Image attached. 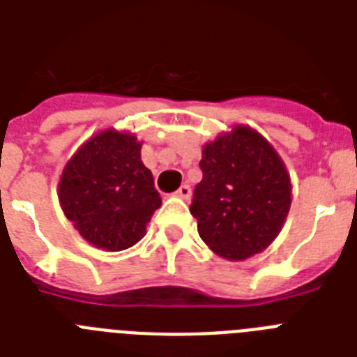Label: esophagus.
Listing matches in <instances>:
<instances>
[{"label":"esophagus","instance_id":"1","mask_svg":"<svg viewBox=\"0 0 357 357\" xmlns=\"http://www.w3.org/2000/svg\"><path fill=\"white\" fill-rule=\"evenodd\" d=\"M174 195L178 196V198H183V200H189V198H190V187H189V185H181V187H179V189L176 190Z\"/></svg>","mask_w":357,"mask_h":357}]
</instances>
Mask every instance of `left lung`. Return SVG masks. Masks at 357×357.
Masks as SVG:
<instances>
[{
    "mask_svg": "<svg viewBox=\"0 0 357 357\" xmlns=\"http://www.w3.org/2000/svg\"><path fill=\"white\" fill-rule=\"evenodd\" d=\"M200 168L190 213L202 241L231 261L265 250L291 207V179L274 148L254 129L237 126L204 146Z\"/></svg>",
    "mask_w": 357,
    "mask_h": 357,
    "instance_id": "8db88e82",
    "label": "left lung"
}]
</instances>
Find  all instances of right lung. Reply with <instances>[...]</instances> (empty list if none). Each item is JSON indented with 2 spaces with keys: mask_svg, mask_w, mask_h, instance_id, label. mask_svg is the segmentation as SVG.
I'll return each instance as SVG.
<instances>
[{
  "mask_svg": "<svg viewBox=\"0 0 357 357\" xmlns=\"http://www.w3.org/2000/svg\"><path fill=\"white\" fill-rule=\"evenodd\" d=\"M59 200L81 237L109 252L139 243L161 206L137 137L113 129L96 135L70 159Z\"/></svg>",
  "mask_w": 357,
  "mask_h": 357,
  "instance_id": "obj_1",
  "label": "right lung"
}]
</instances>
